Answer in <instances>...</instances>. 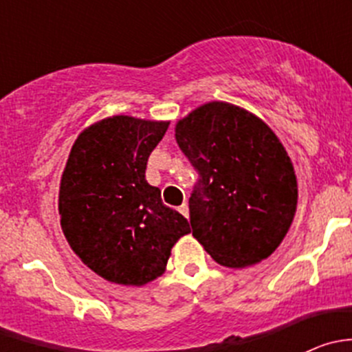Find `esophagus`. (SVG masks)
<instances>
[{"mask_svg":"<svg viewBox=\"0 0 352 352\" xmlns=\"http://www.w3.org/2000/svg\"><path fill=\"white\" fill-rule=\"evenodd\" d=\"M179 211L182 212V214L186 216V218H189V206H187V202H184V204L180 206V208H179Z\"/></svg>","mask_w":352,"mask_h":352,"instance_id":"esophagus-1","label":"esophagus"}]
</instances>
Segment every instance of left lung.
<instances>
[{"label":"left lung","mask_w":352,"mask_h":352,"mask_svg":"<svg viewBox=\"0 0 352 352\" xmlns=\"http://www.w3.org/2000/svg\"><path fill=\"white\" fill-rule=\"evenodd\" d=\"M175 140L197 170L190 226L225 267L267 258L286 236L298 204L293 163L271 127L226 102H209L180 119Z\"/></svg>","instance_id":"obj_1"}]
</instances>
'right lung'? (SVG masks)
Returning <instances> with one entry per match:
<instances>
[{"mask_svg": "<svg viewBox=\"0 0 352 352\" xmlns=\"http://www.w3.org/2000/svg\"><path fill=\"white\" fill-rule=\"evenodd\" d=\"M168 129L163 120L113 116L74 141L59 187L61 228L95 274L124 286L162 276L189 221L146 182L151 151Z\"/></svg>", "mask_w": 352, "mask_h": 352, "instance_id": "add662e5", "label": "right lung"}]
</instances>
